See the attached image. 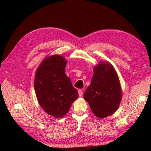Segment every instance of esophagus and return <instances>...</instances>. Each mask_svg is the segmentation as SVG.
Here are the masks:
<instances>
[{
  "instance_id": "obj_1",
  "label": "esophagus",
  "mask_w": 151,
  "mask_h": 151,
  "mask_svg": "<svg viewBox=\"0 0 151 151\" xmlns=\"http://www.w3.org/2000/svg\"><path fill=\"white\" fill-rule=\"evenodd\" d=\"M78 95H79V97H82V95H83V91L82 89H79V90L78 91Z\"/></svg>"
}]
</instances>
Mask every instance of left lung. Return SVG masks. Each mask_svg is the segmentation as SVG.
Segmentation results:
<instances>
[{"label": "left lung", "instance_id": "8db88e82", "mask_svg": "<svg viewBox=\"0 0 151 151\" xmlns=\"http://www.w3.org/2000/svg\"><path fill=\"white\" fill-rule=\"evenodd\" d=\"M93 70L91 82L84 98L96 117H106L119 106L122 97L119 80L113 65L107 62L99 63Z\"/></svg>", "mask_w": 151, "mask_h": 151}]
</instances>
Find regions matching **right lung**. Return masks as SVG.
<instances>
[{
  "instance_id": "obj_1",
  "label": "right lung",
  "mask_w": 151,
  "mask_h": 151,
  "mask_svg": "<svg viewBox=\"0 0 151 151\" xmlns=\"http://www.w3.org/2000/svg\"><path fill=\"white\" fill-rule=\"evenodd\" d=\"M67 63L58 54L46 57L35 76L34 86L38 102L46 113L55 118L63 117L78 97L77 90L65 75Z\"/></svg>"
}]
</instances>
